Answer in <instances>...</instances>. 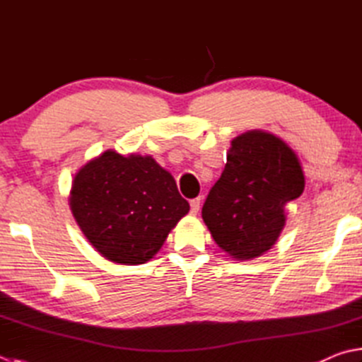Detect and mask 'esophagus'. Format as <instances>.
<instances>
[{
    "label": "esophagus",
    "mask_w": 362,
    "mask_h": 362,
    "mask_svg": "<svg viewBox=\"0 0 362 362\" xmlns=\"http://www.w3.org/2000/svg\"><path fill=\"white\" fill-rule=\"evenodd\" d=\"M199 209H200V199L190 200V213L197 214V213H199Z\"/></svg>",
    "instance_id": "1"
}]
</instances>
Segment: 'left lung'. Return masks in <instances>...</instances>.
<instances>
[{"label": "left lung", "instance_id": "obj_1", "mask_svg": "<svg viewBox=\"0 0 362 362\" xmlns=\"http://www.w3.org/2000/svg\"><path fill=\"white\" fill-rule=\"evenodd\" d=\"M304 190L295 151L276 135L249 131L233 139L221 178L202 217L211 236L235 260L260 257L285 225V204Z\"/></svg>", "mask_w": 362, "mask_h": 362}]
</instances>
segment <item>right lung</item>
Segmentation results:
<instances>
[{
	"instance_id": "right-lung-1",
	"label": "right lung",
	"mask_w": 362,
	"mask_h": 362,
	"mask_svg": "<svg viewBox=\"0 0 362 362\" xmlns=\"http://www.w3.org/2000/svg\"><path fill=\"white\" fill-rule=\"evenodd\" d=\"M71 211L86 240L113 263L141 264L158 254L189 203L151 156L102 153L72 181Z\"/></svg>"
}]
</instances>
